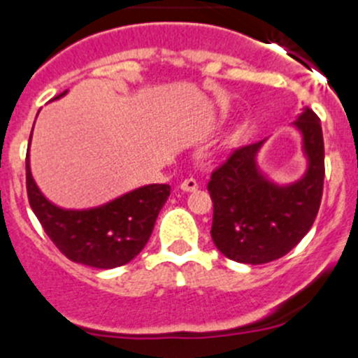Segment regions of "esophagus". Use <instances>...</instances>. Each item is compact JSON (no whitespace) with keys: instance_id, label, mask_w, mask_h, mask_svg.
<instances>
[{"instance_id":"esophagus-1","label":"esophagus","mask_w":358,"mask_h":358,"mask_svg":"<svg viewBox=\"0 0 358 358\" xmlns=\"http://www.w3.org/2000/svg\"><path fill=\"white\" fill-rule=\"evenodd\" d=\"M180 187H182V190H185V192H192V190L197 189V182L194 178H185Z\"/></svg>"}]
</instances>
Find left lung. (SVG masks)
Segmentation results:
<instances>
[{
    "label": "left lung",
    "instance_id": "8db88e82",
    "mask_svg": "<svg viewBox=\"0 0 358 358\" xmlns=\"http://www.w3.org/2000/svg\"><path fill=\"white\" fill-rule=\"evenodd\" d=\"M294 126L303 134L308 169L290 185L269 182L257 168L264 141L236 148L213 173L211 239L227 259L266 264L287 255L317 218L324 192V134L320 119L304 110Z\"/></svg>",
    "mask_w": 358,
    "mask_h": 358
}]
</instances>
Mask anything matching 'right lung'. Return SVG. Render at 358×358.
I'll return each instance as SVG.
<instances>
[{
  "mask_svg": "<svg viewBox=\"0 0 358 358\" xmlns=\"http://www.w3.org/2000/svg\"><path fill=\"white\" fill-rule=\"evenodd\" d=\"M66 92L59 94L64 96ZM31 141V138H29ZM27 199L48 238L69 260L98 269L131 262L147 245L171 187L152 183L91 210H62L34 183L26 157Z\"/></svg>",
  "mask_w": 358,
  "mask_h": 358,
  "instance_id": "1",
  "label": "right lung"
}]
</instances>
